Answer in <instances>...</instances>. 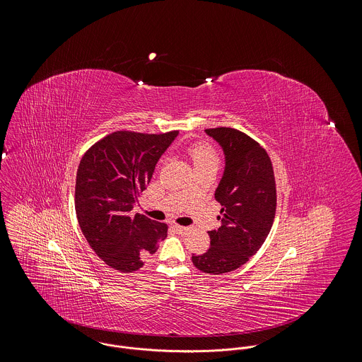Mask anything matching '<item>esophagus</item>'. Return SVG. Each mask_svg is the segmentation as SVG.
Instances as JSON below:
<instances>
[{"mask_svg":"<svg viewBox=\"0 0 362 362\" xmlns=\"http://www.w3.org/2000/svg\"><path fill=\"white\" fill-rule=\"evenodd\" d=\"M173 228H174V230H175L177 233H180V235H187V233L189 232V228H187V226H180V225H174Z\"/></svg>","mask_w":362,"mask_h":362,"instance_id":"obj_1","label":"esophagus"}]
</instances>
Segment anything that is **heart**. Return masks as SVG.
I'll return each mask as SVG.
<instances>
[{"mask_svg":"<svg viewBox=\"0 0 362 362\" xmlns=\"http://www.w3.org/2000/svg\"><path fill=\"white\" fill-rule=\"evenodd\" d=\"M188 153H189L195 167L205 165V164H218V161H219L216 150L205 141L194 143L192 146H189Z\"/></svg>","mask_w":362,"mask_h":362,"instance_id":"b5f03b06","label":"heart"}]
</instances>
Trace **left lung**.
Here are the masks:
<instances>
[{"instance_id": "8db88e82", "label": "left lung", "mask_w": 362, "mask_h": 362, "mask_svg": "<svg viewBox=\"0 0 362 362\" xmlns=\"http://www.w3.org/2000/svg\"><path fill=\"white\" fill-rule=\"evenodd\" d=\"M205 132L225 153L215 191L221 228L208 232L211 247L192 256V263L204 273L222 274L245 264L266 240L276 214V182L270 157L256 140L230 127Z\"/></svg>"}]
</instances>
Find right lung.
<instances>
[{"label":"right lung","instance_id":"add662e5","mask_svg":"<svg viewBox=\"0 0 362 362\" xmlns=\"http://www.w3.org/2000/svg\"><path fill=\"white\" fill-rule=\"evenodd\" d=\"M178 130L147 134L120 130L95 143L82 157L75 187L79 226L95 253L110 267L139 270L167 236V223L133 208L156 164Z\"/></svg>","mask_w":362,"mask_h":362}]
</instances>
